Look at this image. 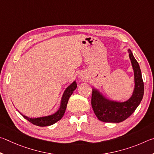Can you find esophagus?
Segmentation results:
<instances>
[{
    "label": "esophagus",
    "instance_id": "esophagus-1",
    "mask_svg": "<svg viewBox=\"0 0 154 154\" xmlns=\"http://www.w3.org/2000/svg\"><path fill=\"white\" fill-rule=\"evenodd\" d=\"M86 75H85V74H80V79H81L82 80H85L86 79Z\"/></svg>",
    "mask_w": 154,
    "mask_h": 154
}]
</instances>
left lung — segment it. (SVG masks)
Wrapping results in <instances>:
<instances>
[{
	"instance_id": "left-lung-1",
	"label": "left lung",
	"mask_w": 154,
	"mask_h": 154,
	"mask_svg": "<svg viewBox=\"0 0 154 154\" xmlns=\"http://www.w3.org/2000/svg\"><path fill=\"white\" fill-rule=\"evenodd\" d=\"M128 52L134 71V88L131 97L124 102L109 100L99 90L93 88L91 105L96 116L102 122L118 123L125 120L139 106L143 97L144 84L141 69L132 51L128 49Z\"/></svg>"
}]
</instances>
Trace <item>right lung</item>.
I'll use <instances>...</instances> for the list:
<instances>
[{"label":"right lung","instance_id":"obj_1","mask_svg":"<svg viewBox=\"0 0 154 154\" xmlns=\"http://www.w3.org/2000/svg\"><path fill=\"white\" fill-rule=\"evenodd\" d=\"M76 87L77 84L75 81L73 82L71 85L67 87L66 89L64 91L63 96H62L60 107H59L57 111L53 114L47 116H42L39 118H29L22 114L19 111L18 112L24 118H25V119L28 120L29 122H31L34 125L38 126H47L52 125L53 124L57 122L59 120H61L62 117L63 116L64 113L66 112L67 104V102H68L69 97L72 95V94L74 92L75 88H76Z\"/></svg>","mask_w":154,"mask_h":154}]
</instances>
